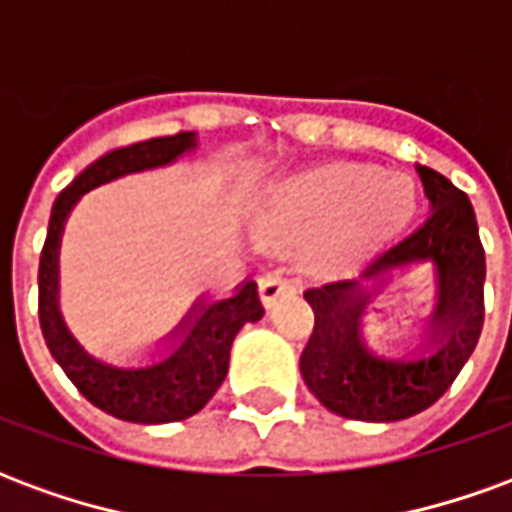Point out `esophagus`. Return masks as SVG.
<instances>
[{
    "mask_svg": "<svg viewBox=\"0 0 512 512\" xmlns=\"http://www.w3.org/2000/svg\"><path fill=\"white\" fill-rule=\"evenodd\" d=\"M288 293H293V282L282 277V274H266V277L260 279V296H263L268 307H274Z\"/></svg>",
    "mask_w": 512,
    "mask_h": 512,
    "instance_id": "esophagus-1",
    "label": "esophagus"
}]
</instances>
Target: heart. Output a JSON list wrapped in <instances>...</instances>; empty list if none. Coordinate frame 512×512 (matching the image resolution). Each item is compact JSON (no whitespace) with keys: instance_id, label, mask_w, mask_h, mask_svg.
Wrapping results in <instances>:
<instances>
[{"instance_id":"obj_1","label":"heart","mask_w":512,"mask_h":512,"mask_svg":"<svg viewBox=\"0 0 512 512\" xmlns=\"http://www.w3.org/2000/svg\"><path fill=\"white\" fill-rule=\"evenodd\" d=\"M268 213L301 235H326L323 252L354 255L395 235L417 208L406 172L329 161L293 172L266 197Z\"/></svg>"}]
</instances>
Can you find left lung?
<instances>
[{"instance_id":"8db88e82","label":"left lung","mask_w":512,"mask_h":512,"mask_svg":"<svg viewBox=\"0 0 512 512\" xmlns=\"http://www.w3.org/2000/svg\"><path fill=\"white\" fill-rule=\"evenodd\" d=\"M430 202L428 222L367 268L362 279L304 290L315 326L301 351V378L332 414L362 422H397L433 406L480 340L485 318V252L472 202L441 172L419 167ZM430 262L437 271V307L417 357L373 355L361 337V315L372 291L395 270Z\"/></svg>"}]
</instances>
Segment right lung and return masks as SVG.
Instances as JSON below:
<instances>
[{"label": "right lung", "instance_id": "1", "mask_svg": "<svg viewBox=\"0 0 512 512\" xmlns=\"http://www.w3.org/2000/svg\"><path fill=\"white\" fill-rule=\"evenodd\" d=\"M194 147L197 134L180 131L175 136H156L109 150L60 191L40 252L38 315L51 356L93 406L126 422L161 425L194 417L227 376L235 334L244 329V323L260 321L266 312L257 296L255 279H246L227 299L202 296L172 329V345H167L164 356L142 367H115L95 359L65 326L60 312V241L73 205L82 200V194L109 180L167 167Z\"/></svg>", "mask_w": 512, "mask_h": 512}]
</instances>
